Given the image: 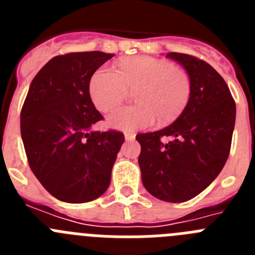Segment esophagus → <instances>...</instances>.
<instances>
[{"instance_id":"obj_1","label":"esophagus","mask_w":255,"mask_h":255,"mask_svg":"<svg viewBox=\"0 0 255 255\" xmlns=\"http://www.w3.org/2000/svg\"><path fill=\"white\" fill-rule=\"evenodd\" d=\"M124 135H125V139H126V140H134V139H135V132L126 131Z\"/></svg>"}]
</instances>
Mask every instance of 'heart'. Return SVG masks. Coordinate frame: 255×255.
I'll list each match as a JSON object with an SVG mask.
<instances>
[{
	"mask_svg": "<svg viewBox=\"0 0 255 255\" xmlns=\"http://www.w3.org/2000/svg\"><path fill=\"white\" fill-rule=\"evenodd\" d=\"M89 97L101 112L121 105L128 91L135 92L138 105L117 110L107 119L108 125L124 131L147 129L158 119L159 124L176 120L191 97L190 75L171 62L149 56H134L119 61L117 73L101 66L89 79Z\"/></svg>",
	"mask_w": 255,
	"mask_h": 255,
	"instance_id": "heart-1",
	"label": "heart"
}]
</instances>
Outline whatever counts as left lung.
<instances>
[{
    "label": "left lung",
    "mask_w": 255,
    "mask_h": 255,
    "mask_svg": "<svg viewBox=\"0 0 255 255\" xmlns=\"http://www.w3.org/2000/svg\"><path fill=\"white\" fill-rule=\"evenodd\" d=\"M191 79V97L164 129L136 135L144 188L153 197L181 203L200 194L224 168L231 148L236 106L224 78L206 61L170 52ZM163 137L171 141L163 142Z\"/></svg>",
    "instance_id": "8db88e82"
}]
</instances>
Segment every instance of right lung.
I'll return each mask as SVG.
<instances>
[{
    "mask_svg": "<svg viewBox=\"0 0 255 255\" xmlns=\"http://www.w3.org/2000/svg\"><path fill=\"white\" fill-rule=\"evenodd\" d=\"M73 52L49 60L33 79L20 115L29 166L49 194L87 203L107 190L124 134L93 131L103 119L89 97V79L114 57Z\"/></svg>",
    "mask_w": 255,
    "mask_h": 255,
    "instance_id": "obj_1",
    "label": "right lung"
}]
</instances>
